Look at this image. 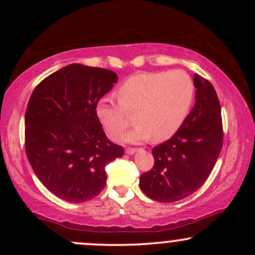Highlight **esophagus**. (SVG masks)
Listing matches in <instances>:
<instances>
[{"mask_svg": "<svg viewBox=\"0 0 255 255\" xmlns=\"http://www.w3.org/2000/svg\"><path fill=\"white\" fill-rule=\"evenodd\" d=\"M136 151H137V148H133V147L126 148V153H127V154H134Z\"/></svg>", "mask_w": 255, "mask_h": 255, "instance_id": "esophagus-1", "label": "esophagus"}]
</instances>
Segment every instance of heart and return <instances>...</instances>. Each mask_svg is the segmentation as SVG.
Masks as SVG:
<instances>
[{
  "mask_svg": "<svg viewBox=\"0 0 255 255\" xmlns=\"http://www.w3.org/2000/svg\"><path fill=\"white\" fill-rule=\"evenodd\" d=\"M119 103L101 99L96 108L99 122L110 137L116 139L129 125L128 113L135 111L136 126L124 136L125 141L152 139L164 141L183 125L194 98V83L188 73H141L128 78L116 91Z\"/></svg>",
  "mask_w": 255,
  "mask_h": 255,
  "instance_id": "heart-1",
  "label": "heart"
}]
</instances>
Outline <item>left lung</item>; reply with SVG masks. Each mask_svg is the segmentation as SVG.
<instances>
[{"instance_id": "left-lung-1", "label": "left lung", "mask_w": 255, "mask_h": 255, "mask_svg": "<svg viewBox=\"0 0 255 255\" xmlns=\"http://www.w3.org/2000/svg\"><path fill=\"white\" fill-rule=\"evenodd\" d=\"M195 104L170 139L152 150L154 165L140 176V188L160 203L198 191L211 174L223 145L221 105L215 87L194 74Z\"/></svg>"}]
</instances>
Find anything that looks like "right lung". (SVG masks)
Listing matches in <instances>:
<instances>
[{"mask_svg": "<svg viewBox=\"0 0 255 255\" xmlns=\"http://www.w3.org/2000/svg\"><path fill=\"white\" fill-rule=\"evenodd\" d=\"M118 83L113 71L73 63L37 85L25 115L28 162L43 186L68 203H84L103 191L105 165L124 156L111 142L96 108Z\"/></svg>", "mask_w": 255, "mask_h": 255, "instance_id": "obj_1", "label": "right lung"}]
</instances>
